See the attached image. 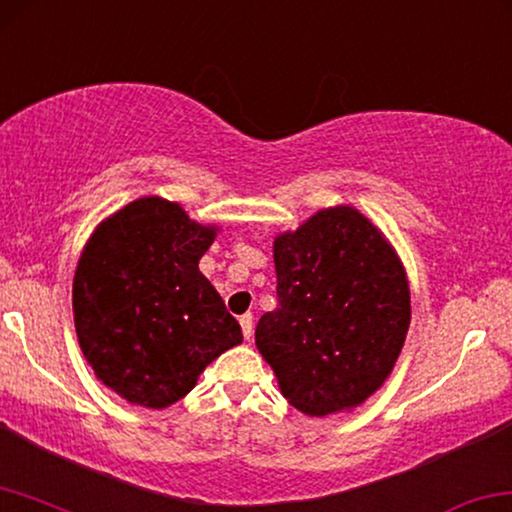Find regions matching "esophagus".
Segmentation results:
<instances>
[{"instance_id":"obj_1","label":"esophagus","mask_w":512,"mask_h":512,"mask_svg":"<svg viewBox=\"0 0 512 512\" xmlns=\"http://www.w3.org/2000/svg\"><path fill=\"white\" fill-rule=\"evenodd\" d=\"M240 327H242V334L249 341L251 334H254V318H251V313H245V316L240 318Z\"/></svg>"}]
</instances>
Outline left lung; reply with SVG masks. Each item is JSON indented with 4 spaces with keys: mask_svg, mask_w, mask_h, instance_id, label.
<instances>
[{
    "mask_svg": "<svg viewBox=\"0 0 512 512\" xmlns=\"http://www.w3.org/2000/svg\"><path fill=\"white\" fill-rule=\"evenodd\" d=\"M279 306L256 348L302 414L355 410L387 382L410 329V281L391 242L355 206L322 208L272 245Z\"/></svg>",
    "mask_w": 512,
    "mask_h": 512,
    "instance_id": "obj_1",
    "label": "left lung"
}]
</instances>
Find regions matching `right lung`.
I'll use <instances>...</instances> for the list:
<instances>
[{"label":"right lung","mask_w":512,"mask_h":512,"mask_svg":"<svg viewBox=\"0 0 512 512\" xmlns=\"http://www.w3.org/2000/svg\"><path fill=\"white\" fill-rule=\"evenodd\" d=\"M219 233L180 203L141 196L102 219L73 279L75 332L93 375L132 405L164 410L242 332L199 270Z\"/></svg>","instance_id":"obj_1"}]
</instances>
